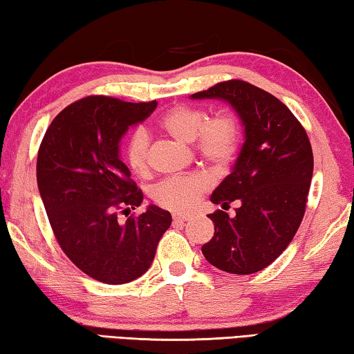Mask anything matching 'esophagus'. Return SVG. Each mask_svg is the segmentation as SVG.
Returning a JSON list of instances; mask_svg holds the SVG:
<instances>
[{
    "mask_svg": "<svg viewBox=\"0 0 354 354\" xmlns=\"http://www.w3.org/2000/svg\"><path fill=\"white\" fill-rule=\"evenodd\" d=\"M190 219H192V216H182V214H174L172 216L174 224H183V222H187Z\"/></svg>",
    "mask_w": 354,
    "mask_h": 354,
    "instance_id": "34e87169",
    "label": "esophagus"
}]
</instances>
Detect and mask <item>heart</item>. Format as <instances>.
I'll return each mask as SVG.
<instances>
[{
  "mask_svg": "<svg viewBox=\"0 0 354 354\" xmlns=\"http://www.w3.org/2000/svg\"><path fill=\"white\" fill-rule=\"evenodd\" d=\"M206 113L192 106H176L162 115L161 129L177 142L193 143L196 156L214 169L224 171L234 161L240 143V129L229 114H219L208 119ZM125 161L138 176L149 171V135L147 130L137 129L125 145ZM209 188V182L201 174L167 178L158 183L153 190V200L159 206L176 212L190 211L203 193Z\"/></svg>",
  "mask_w": 354,
  "mask_h": 354,
  "instance_id": "1",
  "label": "heart"
}]
</instances>
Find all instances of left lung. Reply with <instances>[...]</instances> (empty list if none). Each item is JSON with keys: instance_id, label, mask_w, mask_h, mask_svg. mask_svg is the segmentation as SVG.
Returning a JSON list of instances; mask_svg holds the SVG:
<instances>
[{"instance_id": "left-lung-1", "label": "left lung", "mask_w": 354, "mask_h": 354, "mask_svg": "<svg viewBox=\"0 0 354 354\" xmlns=\"http://www.w3.org/2000/svg\"><path fill=\"white\" fill-rule=\"evenodd\" d=\"M230 104L243 125V145L229 176L211 195L235 216L216 211L214 236L201 246L207 263L224 272L248 275L268 268L290 245L301 224L313 178L306 130L287 106L243 80L221 82L190 96Z\"/></svg>"}]
</instances>
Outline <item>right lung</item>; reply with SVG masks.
I'll return each instance as SVG.
<instances>
[{"instance_id":"add662e5","label":"right lung","mask_w":354,"mask_h":354,"mask_svg":"<svg viewBox=\"0 0 354 354\" xmlns=\"http://www.w3.org/2000/svg\"><path fill=\"white\" fill-rule=\"evenodd\" d=\"M156 106L86 96L56 115L38 151V192L57 243L103 283H129L147 272L171 227V212L154 205L119 219V209L129 216L143 201L120 159V140Z\"/></svg>"}]
</instances>
